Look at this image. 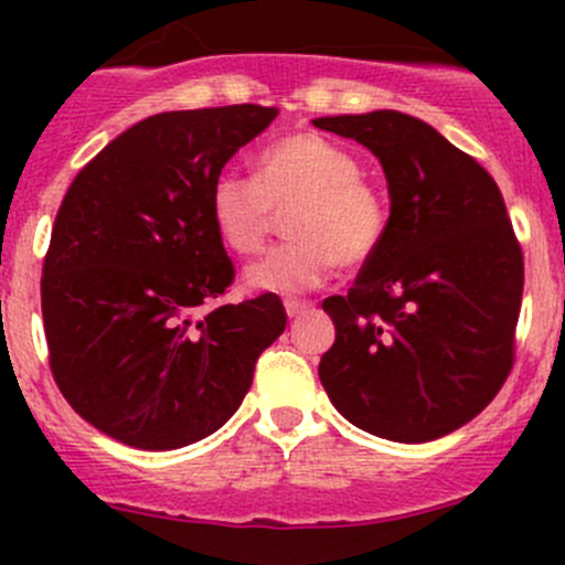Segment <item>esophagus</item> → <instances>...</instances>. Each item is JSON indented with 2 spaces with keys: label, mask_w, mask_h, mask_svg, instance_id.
Segmentation results:
<instances>
[{
  "label": "esophagus",
  "mask_w": 565,
  "mask_h": 565,
  "mask_svg": "<svg viewBox=\"0 0 565 565\" xmlns=\"http://www.w3.org/2000/svg\"><path fill=\"white\" fill-rule=\"evenodd\" d=\"M284 309H287L289 319H298V317L309 315V311H311V303H309V300H295V298H287V300H284Z\"/></svg>",
  "instance_id": "34e87169"
}]
</instances>
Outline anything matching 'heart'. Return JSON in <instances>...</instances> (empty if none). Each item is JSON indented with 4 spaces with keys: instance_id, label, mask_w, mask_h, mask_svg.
Returning a JSON list of instances; mask_svg holds the SVG:
<instances>
[{
    "instance_id": "1",
    "label": "heart",
    "mask_w": 565,
    "mask_h": 565,
    "mask_svg": "<svg viewBox=\"0 0 565 565\" xmlns=\"http://www.w3.org/2000/svg\"><path fill=\"white\" fill-rule=\"evenodd\" d=\"M295 241L267 250L246 270L259 292L298 295L328 281L335 267H361L383 248L391 213L383 191L347 147L300 130L256 156V174L221 172L210 185V218L224 246L256 254L288 213Z\"/></svg>"
}]
</instances>
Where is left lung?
Masks as SVG:
<instances>
[{"label": "left lung", "instance_id": "left-lung-1", "mask_svg": "<svg viewBox=\"0 0 565 565\" xmlns=\"http://www.w3.org/2000/svg\"><path fill=\"white\" fill-rule=\"evenodd\" d=\"M383 163L391 226L347 295L322 300L335 341L319 361L358 429L426 443L476 418L514 366L525 262L503 193L472 156L402 111L319 117Z\"/></svg>", "mask_w": 565, "mask_h": 565}]
</instances>
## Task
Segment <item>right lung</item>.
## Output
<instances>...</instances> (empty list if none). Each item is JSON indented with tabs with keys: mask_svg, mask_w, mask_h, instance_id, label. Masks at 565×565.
Returning a JSON list of instances; mask_svg holds the SVG:
<instances>
[{
	"mask_svg": "<svg viewBox=\"0 0 565 565\" xmlns=\"http://www.w3.org/2000/svg\"><path fill=\"white\" fill-rule=\"evenodd\" d=\"M276 117L256 104L152 114L62 199L40 278L49 366L125 446L172 451L221 429L287 328L273 292L218 303L235 265L210 218L213 180Z\"/></svg>",
	"mask_w": 565,
	"mask_h": 565,
	"instance_id": "1",
	"label": "right lung"
}]
</instances>
